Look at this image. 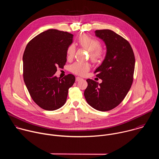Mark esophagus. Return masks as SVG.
I'll use <instances>...</instances> for the list:
<instances>
[{"label":"esophagus","mask_w":159,"mask_h":159,"mask_svg":"<svg viewBox=\"0 0 159 159\" xmlns=\"http://www.w3.org/2000/svg\"><path fill=\"white\" fill-rule=\"evenodd\" d=\"M82 79V78H80V77H76V79H75V80H76L77 82H79V81L81 80Z\"/></svg>","instance_id":"34e87169"}]
</instances>
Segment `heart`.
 Wrapping results in <instances>:
<instances>
[{
    "instance_id": "b5f03b06",
    "label": "heart",
    "mask_w": 159,
    "mask_h": 159,
    "mask_svg": "<svg viewBox=\"0 0 159 159\" xmlns=\"http://www.w3.org/2000/svg\"><path fill=\"white\" fill-rule=\"evenodd\" d=\"M77 43L79 46L89 52L90 59L94 63L99 62L104 57L105 52L101 47V43L96 38L87 34H83L79 37ZM75 47L70 44L66 50V56L69 59L74 57ZM90 65L88 63L75 62L70 66V71L76 75H84L89 70Z\"/></svg>"
}]
</instances>
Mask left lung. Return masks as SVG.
Returning a JSON list of instances; mask_svg holds the SVG:
<instances>
[{"instance_id":"obj_1","label":"left lung","mask_w":159,"mask_h":159,"mask_svg":"<svg viewBox=\"0 0 159 159\" xmlns=\"http://www.w3.org/2000/svg\"><path fill=\"white\" fill-rule=\"evenodd\" d=\"M96 36L106 43L107 53L102 63L94 72L101 84L87 79L84 96L87 103L100 111L118 106L129 90L134 70L135 58L129 43L109 30L96 31Z\"/></svg>"}]
</instances>
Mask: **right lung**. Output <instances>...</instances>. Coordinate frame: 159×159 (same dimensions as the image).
<instances>
[{
    "mask_svg": "<svg viewBox=\"0 0 159 159\" xmlns=\"http://www.w3.org/2000/svg\"><path fill=\"white\" fill-rule=\"evenodd\" d=\"M73 34L57 30H48L33 38L27 44L23 57V78L34 102L41 108L54 111L63 106L68 91L75 77L54 76L57 67L66 61V50Z\"/></svg>",
    "mask_w": 159,
    "mask_h": 159,
    "instance_id": "obj_1",
    "label": "right lung"
}]
</instances>
